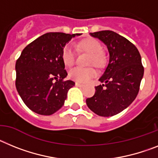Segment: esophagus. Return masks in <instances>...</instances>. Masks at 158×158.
I'll return each mask as SVG.
<instances>
[{
    "mask_svg": "<svg viewBox=\"0 0 158 158\" xmlns=\"http://www.w3.org/2000/svg\"><path fill=\"white\" fill-rule=\"evenodd\" d=\"M75 86H76V87H83L84 84L79 83V82H75Z\"/></svg>",
    "mask_w": 158,
    "mask_h": 158,
    "instance_id": "34e87169",
    "label": "esophagus"
}]
</instances>
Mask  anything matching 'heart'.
<instances>
[{"label":"heart","mask_w":158,"mask_h":158,"mask_svg":"<svg viewBox=\"0 0 158 158\" xmlns=\"http://www.w3.org/2000/svg\"><path fill=\"white\" fill-rule=\"evenodd\" d=\"M78 52L89 54L88 65H94L98 69L105 68L108 62V56L102 49V45L98 40L93 37H87L78 41L74 44ZM61 59L64 65L67 67L73 66L75 61V53L70 45L64 46L61 52ZM97 73L94 68H75L69 71L68 75L71 79L80 83H86L96 76Z\"/></svg>","instance_id":"1"}]
</instances>
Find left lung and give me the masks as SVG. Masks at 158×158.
Returning <instances> with one entry per match:
<instances>
[{
  "mask_svg": "<svg viewBox=\"0 0 158 158\" xmlns=\"http://www.w3.org/2000/svg\"><path fill=\"white\" fill-rule=\"evenodd\" d=\"M90 35L107 46L110 61L99 79L104 84L95 87L94 96L86 102L96 114L114 116L129 106L138 95L144 74L142 59L135 45L114 31L105 30Z\"/></svg>",
  "mask_w": 158,
  "mask_h": 158,
  "instance_id": "left-lung-1",
  "label": "left lung"
}]
</instances>
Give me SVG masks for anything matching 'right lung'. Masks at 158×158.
Here are the masks:
<instances>
[{
    "label": "right lung",
    "mask_w": 158,
    "mask_h": 158,
    "mask_svg": "<svg viewBox=\"0 0 158 158\" xmlns=\"http://www.w3.org/2000/svg\"><path fill=\"white\" fill-rule=\"evenodd\" d=\"M79 35L44 34L27 45L16 60V90L23 102L35 113L51 115L64 106L68 90L75 83L64 80L68 73L61 52L71 38Z\"/></svg>",
    "instance_id": "obj_1"
}]
</instances>
